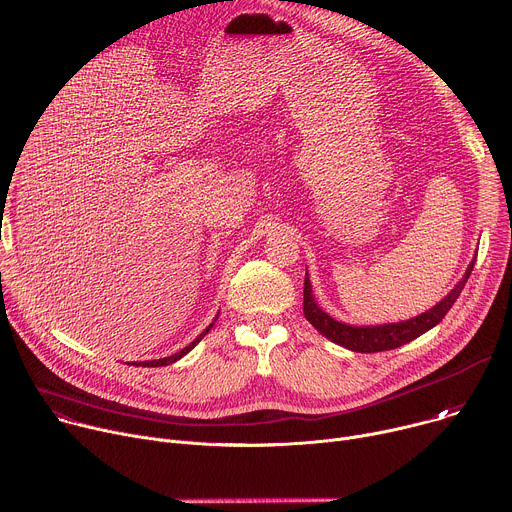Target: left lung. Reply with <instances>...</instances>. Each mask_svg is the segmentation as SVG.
<instances>
[{"label":"left lung","mask_w":512,"mask_h":512,"mask_svg":"<svg viewBox=\"0 0 512 512\" xmlns=\"http://www.w3.org/2000/svg\"><path fill=\"white\" fill-rule=\"evenodd\" d=\"M476 262V254L472 258V262L468 264L464 276L458 280V284L438 302L434 304L430 311L407 319L401 323H387V325H371V327H355V325H347L341 323L337 319H333L331 315H327L315 294H313V286H311V278H309V270L304 274V317L309 321L323 337H327L329 341L355 351V353H379V351H389V349H397L405 343H410L414 339H418L420 335L428 333L430 329H434L444 317L446 313L452 309V304L456 302V298L460 296L472 268Z\"/></svg>","instance_id":"8db88e82"}]
</instances>
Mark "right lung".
<instances>
[{
  "instance_id": "1",
  "label": "right lung",
  "mask_w": 512,
  "mask_h": 512,
  "mask_svg": "<svg viewBox=\"0 0 512 512\" xmlns=\"http://www.w3.org/2000/svg\"><path fill=\"white\" fill-rule=\"evenodd\" d=\"M220 315V313H218ZM218 315H216V319H214V323L218 321ZM214 323H210V327H206V331H203V333H199L187 347H183L181 351H177L175 355H169V357H163V359H151V361H139V363H133V365H141V367H163V365H171V363H175V361H179L183 355H187L203 337H206L210 331H212V327H214Z\"/></svg>"
}]
</instances>
